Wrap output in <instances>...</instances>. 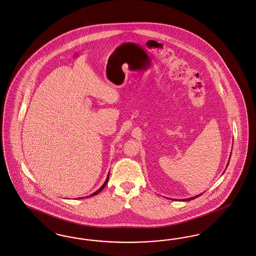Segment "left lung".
<instances>
[{
	"label": "left lung",
	"instance_id": "1",
	"mask_svg": "<svg viewBox=\"0 0 256 256\" xmlns=\"http://www.w3.org/2000/svg\"><path fill=\"white\" fill-rule=\"evenodd\" d=\"M200 195H202V194H200ZM200 195H197V196H195V197H192V198H188V199H184V200H184H184H193V199H195V198H197V197H199V196H200Z\"/></svg>",
	"mask_w": 256,
	"mask_h": 256
}]
</instances>
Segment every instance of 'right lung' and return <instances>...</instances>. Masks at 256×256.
Instances as JSON below:
<instances>
[{
	"label": "right lung",
	"instance_id": "obj_1",
	"mask_svg": "<svg viewBox=\"0 0 256 256\" xmlns=\"http://www.w3.org/2000/svg\"><path fill=\"white\" fill-rule=\"evenodd\" d=\"M109 175H110V174H108V177H107V178H106V180H105V182H104V184H102V186H101V188H100V189H98V190H96V192H94V193H92V194H90V196H88V197H92V196H96V195H98V193H100V191H101V190H102V189L104 188H105V186H106V184H107V182H108V180H109ZM79 199H81V198H79Z\"/></svg>",
	"mask_w": 256,
	"mask_h": 256
}]
</instances>
